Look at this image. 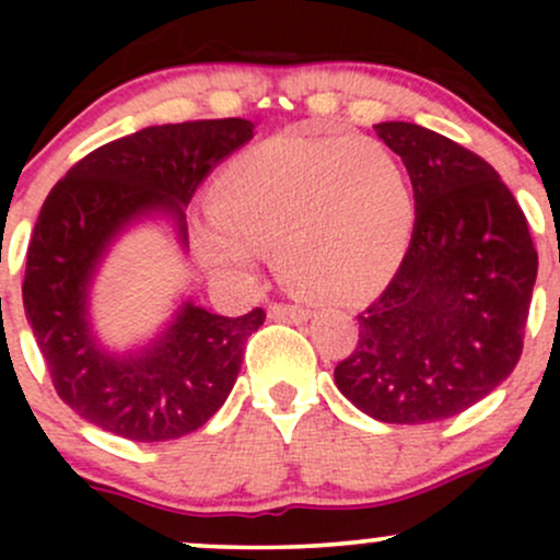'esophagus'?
<instances>
[{
  "instance_id": "1",
  "label": "esophagus",
  "mask_w": 560,
  "mask_h": 560,
  "mask_svg": "<svg viewBox=\"0 0 560 560\" xmlns=\"http://www.w3.org/2000/svg\"><path fill=\"white\" fill-rule=\"evenodd\" d=\"M268 316L273 320H294V324H300V320H307L313 316L311 307H302V305H287V302H273L271 307H268Z\"/></svg>"
}]
</instances>
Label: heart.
<instances>
[{
	"mask_svg": "<svg viewBox=\"0 0 560 560\" xmlns=\"http://www.w3.org/2000/svg\"><path fill=\"white\" fill-rule=\"evenodd\" d=\"M215 213L195 247L218 279L244 281L262 249H279L294 284L363 298L400 266L416 221L408 173L384 141L289 131L218 173Z\"/></svg>",
	"mask_w": 560,
	"mask_h": 560,
	"instance_id": "heart-1",
	"label": "heart"
}]
</instances>
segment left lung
I'll return each mask as SVG.
<instances>
[{"label":"left lung","instance_id":"1","mask_svg":"<svg viewBox=\"0 0 560 560\" xmlns=\"http://www.w3.org/2000/svg\"><path fill=\"white\" fill-rule=\"evenodd\" d=\"M374 128L408 171L416 223L395 279L358 316V347L334 382L376 421H445L516 369L537 249L487 160L419 124Z\"/></svg>","mask_w":560,"mask_h":560}]
</instances>
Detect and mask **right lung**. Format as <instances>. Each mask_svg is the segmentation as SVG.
<instances>
[{
    "label": "right lung",
    "mask_w": 560,
    "mask_h": 560,
    "mask_svg": "<svg viewBox=\"0 0 560 560\" xmlns=\"http://www.w3.org/2000/svg\"><path fill=\"white\" fill-rule=\"evenodd\" d=\"M244 118L147 126L89 152L44 199L25 260L23 307L49 376L83 421L133 442H165L213 419L266 313L215 316L182 300L147 345L115 352L94 331L92 284L128 229L171 223L189 249L186 205L202 178L253 139Z\"/></svg>",
    "instance_id": "add662e5"
}]
</instances>
